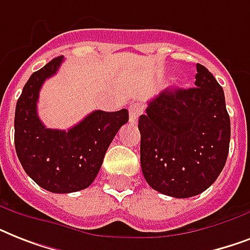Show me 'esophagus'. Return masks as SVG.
<instances>
[{
	"label": "esophagus",
	"instance_id": "esophagus-1",
	"mask_svg": "<svg viewBox=\"0 0 250 250\" xmlns=\"http://www.w3.org/2000/svg\"><path fill=\"white\" fill-rule=\"evenodd\" d=\"M129 111V121L131 122H136L137 118L140 117L143 111H144V107L141 104H132V105H129L128 107Z\"/></svg>",
	"mask_w": 250,
	"mask_h": 250
}]
</instances>
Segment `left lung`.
I'll list each match as a JSON object with an SVG mask.
<instances>
[{"mask_svg":"<svg viewBox=\"0 0 250 250\" xmlns=\"http://www.w3.org/2000/svg\"><path fill=\"white\" fill-rule=\"evenodd\" d=\"M196 67V86L164 90L139 118L145 180L176 198L208 189L229 156L231 127L225 93L205 66Z\"/></svg>","mask_w":250,"mask_h":250,"instance_id":"1","label":"left lung"}]
</instances>
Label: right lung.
Listing matches in <instances>:
<instances>
[{
    "mask_svg": "<svg viewBox=\"0 0 250 250\" xmlns=\"http://www.w3.org/2000/svg\"><path fill=\"white\" fill-rule=\"evenodd\" d=\"M63 62L57 57L25 83L15 107L14 141L17 156L29 178L53 193L85 189L101 168L105 153L128 110L106 113L96 110L68 131L46 128L37 115L39 93Z\"/></svg>",
    "mask_w": 250,
    "mask_h": 250,
    "instance_id": "obj_1",
    "label": "right lung"
}]
</instances>
